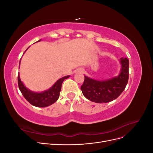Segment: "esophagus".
<instances>
[{"instance_id":"esophagus-1","label":"esophagus","mask_w":153,"mask_h":153,"mask_svg":"<svg viewBox=\"0 0 153 153\" xmlns=\"http://www.w3.org/2000/svg\"><path fill=\"white\" fill-rule=\"evenodd\" d=\"M76 72L80 73H84V70H83V69H82V68H79V69H77Z\"/></svg>"}]
</instances>
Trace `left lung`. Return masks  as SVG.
I'll return each instance as SVG.
<instances>
[{"mask_svg":"<svg viewBox=\"0 0 153 153\" xmlns=\"http://www.w3.org/2000/svg\"><path fill=\"white\" fill-rule=\"evenodd\" d=\"M121 71L119 75L105 81H98L85 76L81 86L85 98L95 103H108L117 98L128 84L129 78V60L121 58Z\"/></svg>","mask_w":153,"mask_h":153,"instance_id":"1","label":"left lung"}]
</instances>
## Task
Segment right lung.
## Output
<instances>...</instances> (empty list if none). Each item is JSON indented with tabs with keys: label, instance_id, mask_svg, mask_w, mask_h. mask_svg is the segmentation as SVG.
<instances>
[{
	"label": "right lung",
	"instance_id": "1",
	"mask_svg": "<svg viewBox=\"0 0 153 153\" xmlns=\"http://www.w3.org/2000/svg\"><path fill=\"white\" fill-rule=\"evenodd\" d=\"M69 77V76H66L60 78L48 90L39 93L32 92L27 89L20 80L19 75H18V84L22 95L31 105L37 107H46L54 103L58 100L62 82Z\"/></svg>",
	"mask_w": 153,
	"mask_h": 153
}]
</instances>
